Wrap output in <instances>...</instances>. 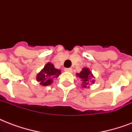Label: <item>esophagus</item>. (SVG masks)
Wrapping results in <instances>:
<instances>
[{"mask_svg": "<svg viewBox=\"0 0 132 132\" xmlns=\"http://www.w3.org/2000/svg\"><path fill=\"white\" fill-rule=\"evenodd\" d=\"M65 71H67V72H72V69L71 68H65Z\"/></svg>", "mask_w": 132, "mask_h": 132, "instance_id": "obj_1", "label": "esophagus"}]
</instances>
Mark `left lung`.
I'll use <instances>...</instances> for the list:
<instances>
[{
	"instance_id": "left-lung-1",
	"label": "left lung",
	"mask_w": 132,
	"mask_h": 132,
	"mask_svg": "<svg viewBox=\"0 0 132 132\" xmlns=\"http://www.w3.org/2000/svg\"><path fill=\"white\" fill-rule=\"evenodd\" d=\"M76 75L78 76V77L80 78V80L82 81L81 85L83 88L89 87V85L94 83L95 80L94 79V76L89 68H87V67L82 68V71H80V73H76Z\"/></svg>"
}]
</instances>
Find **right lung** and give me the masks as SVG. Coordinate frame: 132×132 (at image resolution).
<instances>
[{
    "instance_id": "add662e5",
    "label": "right lung",
    "mask_w": 132,
    "mask_h": 132,
    "mask_svg": "<svg viewBox=\"0 0 132 132\" xmlns=\"http://www.w3.org/2000/svg\"><path fill=\"white\" fill-rule=\"evenodd\" d=\"M61 73L60 69L55 68L54 65L47 63L36 76V80L42 86H47L53 82V79L58 78Z\"/></svg>"
}]
</instances>
